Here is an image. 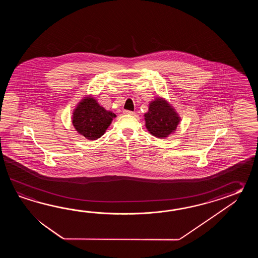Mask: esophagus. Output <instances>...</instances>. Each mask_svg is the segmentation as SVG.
<instances>
[{"label":"esophagus","instance_id":"obj_1","mask_svg":"<svg viewBox=\"0 0 258 258\" xmlns=\"http://www.w3.org/2000/svg\"><path fill=\"white\" fill-rule=\"evenodd\" d=\"M123 113H124V114H129V115H135V114H136V113H135L134 111H131V110H123Z\"/></svg>","mask_w":258,"mask_h":258}]
</instances>
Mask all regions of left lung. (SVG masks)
Listing matches in <instances>:
<instances>
[{"instance_id": "1", "label": "left lung", "mask_w": 258, "mask_h": 258, "mask_svg": "<svg viewBox=\"0 0 258 258\" xmlns=\"http://www.w3.org/2000/svg\"><path fill=\"white\" fill-rule=\"evenodd\" d=\"M144 116L148 131L157 138H166L172 135L181 121L174 108L160 97L150 101L148 111Z\"/></svg>"}]
</instances>
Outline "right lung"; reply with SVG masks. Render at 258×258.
I'll return each mask as SVG.
<instances>
[{"label": "right lung", "instance_id": "add662e5", "mask_svg": "<svg viewBox=\"0 0 258 258\" xmlns=\"http://www.w3.org/2000/svg\"><path fill=\"white\" fill-rule=\"evenodd\" d=\"M116 115L98 103L91 95L78 102L73 111L72 122L79 135L88 140H97L104 135Z\"/></svg>", "mask_w": 258, "mask_h": 258}]
</instances>
